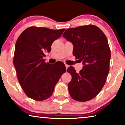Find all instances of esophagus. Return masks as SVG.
Returning a JSON list of instances; mask_svg holds the SVG:
<instances>
[{
    "instance_id": "obj_1",
    "label": "esophagus",
    "mask_w": 125,
    "mask_h": 125,
    "mask_svg": "<svg viewBox=\"0 0 125 125\" xmlns=\"http://www.w3.org/2000/svg\"><path fill=\"white\" fill-rule=\"evenodd\" d=\"M65 67H66V69H67L68 68V67H69V65H67V64H65Z\"/></svg>"
}]
</instances>
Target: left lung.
I'll use <instances>...</instances> for the list:
<instances>
[{"label":"left lung","mask_w":125,"mask_h":125,"mask_svg":"<svg viewBox=\"0 0 125 125\" xmlns=\"http://www.w3.org/2000/svg\"><path fill=\"white\" fill-rule=\"evenodd\" d=\"M62 36L73 44V56L83 65L78 73L73 66L68 68L72 76L70 95L77 101H88L96 97L106 81L111 57L107 39L94 25L69 28Z\"/></svg>","instance_id":"left-lung-1"}]
</instances>
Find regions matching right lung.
<instances>
[{"instance_id": "obj_1", "label": "right lung", "mask_w": 125, "mask_h": 125, "mask_svg": "<svg viewBox=\"0 0 125 125\" xmlns=\"http://www.w3.org/2000/svg\"><path fill=\"white\" fill-rule=\"evenodd\" d=\"M65 30L31 27L19 36L15 44L13 65L19 82L30 98L43 101L49 98L61 75L66 72L63 62L50 64L43 59L45 52H51L53 42Z\"/></svg>"}]
</instances>
